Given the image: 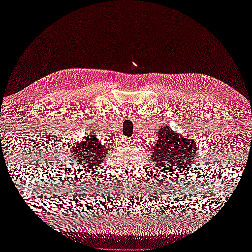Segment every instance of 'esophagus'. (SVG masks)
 <instances>
[{
    "label": "esophagus",
    "mask_w": 252,
    "mask_h": 252,
    "mask_svg": "<svg viewBox=\"0 0 252 252\" xmlns=\"http://www.w3.org/2000/svg\"><path fill=\"white\" fill-rule=\"evenodd\" d=\"M126 143H130L131 142V140H125Z\"/></svg>",
    "instance_id": "esophagus-1"
}]
</instances>
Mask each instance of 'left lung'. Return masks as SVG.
Listing matches in <instances>:
<instances>
[{
    "label": "left lung",
    "mask_w": 252,
    "mask_h": 252,
    "mask_svg": "<svg viewBox=\"0 0 252 252\" xmlns=\"http://www.w3.org/2000/svg\"><path fill=\"white\" fill-rule=\"evenodd\" d=\"M152 151V159L157 171L168 176L172 174L174 178L178 172L183 173L189 170L198 153L195 141L178 134L167 126L159 129L158 142Z\"/></svg>",
    "instance_id": "8db88e82"
}]
</instances>
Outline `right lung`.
Returning <instances> with one entry per match:
<instances>
[{
    "instance_id": "obj_1",
    "label": "right lung",
    "mask_w": 252,
    "mask_h": 252,
    "mask_svg": "<svg viewBox=\"0 0 252 252\" xmlns=\"http://www.w3.org/2000/svg\"><path fill=\"white\" fill-rule=\"evenodd\" d=\"M71 157L78 164L79 171H94L98 165L103 164L107 154V148L103 141L96 138V135L90 133L87 138H82L74 146H69Z\"/></svg>"
}]
</instances>
